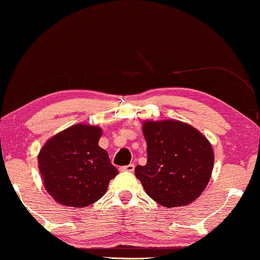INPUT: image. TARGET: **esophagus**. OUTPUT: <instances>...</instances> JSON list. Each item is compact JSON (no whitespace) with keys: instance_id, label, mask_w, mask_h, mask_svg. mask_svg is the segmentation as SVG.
Returning <instances> with one entry per match:
<instances>
[{"instance_id":"obj_1","label":"esophagus","mask_w":260,"mask_h":260,"mask_svg":"<svg viewBox=\"0 0 260 260\" xmlns=\"http://www.w3.org/2000/svg\"><path fill=\"white\" fill-rule=\"evenodd\" d=\"M134 168H135L134 164H129V165H126V166L120 167V171H122V172H133Z\"/></svg>"}]
</instances>
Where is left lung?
<instances>
[{
    "label": "left lung",
    "mask_w": 260,
    "mask_h": 260,
    "mask_svg": "<svg viewBox=\"0 0 260 260\" xmlns=\"http://www.w3.org/2000/svg\"><path fill=\"white\" fill-rule=\"evenodd\" d=\"M147 164L135 177L154 202L165 207L191 204L210 181L214 155L206 138L194 127L175 120L146 121Z\"/></svg>",
    "instance_id": "left-lung-1"
}]
</instances>
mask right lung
<instances>
[{
  "mask_svg": "<svg viewBox=\"0 0 260 260\" xmlns=\"http://www.w3.org/2000/svg\"><path fill=\"white\" fill-rule=\"evenodd\" d=\"M101 129L75 125L49 139L39 154V168L47 192L58 204L86 207L106 193L119 173L108 153L99 146Z\"/></svg>",
  "mask_w": 260,
  "mask_h": 260,
  "instance_id": "add662e5",
  "label": "right lung"
}]
</instances>
